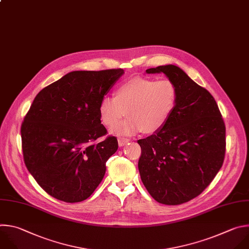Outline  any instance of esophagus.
Listing matches in <instances>:
<instances>
[{
    "label": "esophagus",
    "instance_id": "34e87169",
    "mask_svg": "<svg viewBox=\"0 0 249 249\" xmlns=\"http://www.w3.org/2000/svg\"><path fill=\"white\" fill-rule=\"evenodd\" d=\"M128 141H129V139H127V138H124V137H119V138H118V142H119V145H120L121 147L124 146V145H125Z\"/></svg>",
    "mask_w": 249,
    "mask_h": 249
}]
</instances>
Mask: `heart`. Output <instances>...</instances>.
Segmentation results:
<instances>
[{
    "label": "heart",
    "mask_w": 249,
    "mask_h": 249,
    "mask_svg": "<svg viewBox=\"0 0 249 249\" xmlns=\"http://www.w3.org/2000/svg\"><path fill=\"white\" fill-rule=\"evenodd\" d=\"M178 100V88L170 78L132 77L116 89V98L105 96L99 105L100 120L107 127L117 124L126 114L130 118L111 128L119 135L146 134L161 130L171 118Z\"/></svg>",
    "instance_id": "obj_1"
}]
</instances>
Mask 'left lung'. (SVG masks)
I'll use <instances>...</instances> for the list:
<instances>
[{
  "label": "left lung",
  "instance_id": "left-lung-1",
  "mask_svg": "<svg viewBox=\"0 0 249 249\" xmlns=\"http://www.w3.org/2000/svg\"><path fill=\"white\" fill-rule=\"evenodd\" d=\"M146 72H163L173 80L178 100L165 126L137 141L140 178L157 202L182 204L199 195L223 166L225 123L210 92L178 67L160 66Z\"/></svg>",
  "mask_w": 249,
  "mask_h": 249
}]
</instances>
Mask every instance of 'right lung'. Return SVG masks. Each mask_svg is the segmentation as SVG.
Listing matches in <instances>:
<instances>
[{
	"instance_id": "obj_1",
	"label": "right lung",
	"mask_w": 249,
	"mask_h": 249,
	"mask_svg": "<svg viewBox=\"0 0 249 249\" xmlns=\"http://www.w3.org/2000/svg\"><path fill=\"white\" fill-rule=\"evenodd\" d=\"M124 70L75 71L43 88L21 124L25 166L56 199L83 201L105 176L106 162L118 150L107 136L99 105Z\"/></svg>"
}]
</instances>
